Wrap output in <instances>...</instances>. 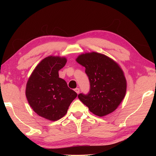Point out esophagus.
I'll use <instances>...</instances> for the list:
<instances>
[{"instance_id": "34e87169", "label": "esophagus", "mask_w": 156, "mask_h": 156, "mask_svg": "<svg viewBox=\"0 0 156 156\" xmlns=\"http://www.w3.org/2000/svg\"><path fill=\"white\" fill-rule=\"evenodd\" d=\"M74 90H75V92H76L77 94H79V92H80V89H79L78 88H75Z\"/></svg>"}]
</instances>
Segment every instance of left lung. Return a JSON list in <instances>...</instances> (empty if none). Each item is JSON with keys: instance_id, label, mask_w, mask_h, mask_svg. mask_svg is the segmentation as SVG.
I'll list each match as a JSON object with an SVG mask.
<instances>
[{"instance_id": "8db88e82", "label": "left lung", "mask_w": 156, "mask_h": 156, "mask_svg": "<svg viewBox=\"0 0 156 156\" xmlns=\"http://www.w3.org/2000/svg\"><path fill=\"white\" fill-rule=\"evenodd\" d=\"M76 62L85 67L90 82L87 94L78 97L98 117L111 113L120 105L127 90V81L120 66L107 55L97 52L81 54Z\"/></svg>"}]
</instances>
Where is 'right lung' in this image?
<instances>
[{"label":"right lung","mask_w":156,"mask_h":156,"mask_svg":"<svg viewBox=\"0 0 156 156\" xmlns=\"http://www.w3.org/2000/svg\"><path fill=\"white\" fill-rule=\"evenodd\" d=\"M67 59L59 56H48L36 66L26 85L25 94L29 105L36 113L48 120L62 118L69 106L77 97L58 71Z\"/></svg>","instance_id":"right-lung-1"}]
</instances>
